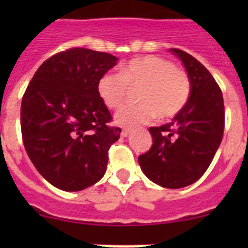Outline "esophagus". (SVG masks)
<instances>
[{
	"instance_id": "obj_1",
	"label": "esophagus",
	"mask_w": 248,
	"mask_h": 248,
	"mask_svg": "<svg viewBox=\"0 0 248 248\" xmlns=\"http://www.w3.org/2000/svg\"><path fill=\"white\" fill-rule=\"evenodd\" d=\"M130 133H131V129H128V128L123 129V131H122V137L126 138V137H128L129 134H130Z\"/></svg>"
}]
</instances>
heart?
Returning a JSON list of instances; mask_svg holds the SVG:
<instances>
[{
    "label": "heart",
    "mask_w": 248,
    "mask_h": 248,
    "mask_svg": "<svg viewBox=\"0 0 248 248\" xmlns=\"http://www.w3.org/2000/svg\"><path fill=\"white\" fill-rule=\"evenodd\" d=\"M129 88H140L138 104L124 105L114 120L123 126L146 124L155 115L169 119L180 113L191 93L189 76L165 58L146 56L131 59L120 68V73L107 72L98 80V94L108 108H118Z\"/></svg>",
    "instance_id": "b5f03b06"
}]
</instances>
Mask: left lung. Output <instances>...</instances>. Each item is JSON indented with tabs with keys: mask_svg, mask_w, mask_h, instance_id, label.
I'll use <instances>...</instances> for the list:
<instances>
[{
	"mask_svg": "<svg viewBox=\"0 0 248 248\" xmlns=\"http://www.w3.org/2000/svg\"><path fill=\"white\" fill-rule=\"evenodd\" d=\"M191 83L190 98L171 123L150 128L153 145L138 161L149 180L168 189L198 181L221 144L225 125L222 92L214 77L184 50L170 48Z\"/></svg>",
	"mask_w": 248,
	"mask_h": 248,
	"instance_id": "1",
	"label": "left lung"
}]
</instances>
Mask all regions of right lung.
I'll use <instances>...</instances> for the list:
<instances>
[{
    "mask_svg": "<svg viewBox=\"0 0 248 248\" xmlns=\"http://www.w3.org/2000/svg\"><path fill=\"white\" fill-rule=\"evenodd\" d=\"M118 63L104 52L71 48L37 69L22 98L26 151L46 180L63 191H80L104 176L109 146L122 129L109 126L98 94L100 77Z\"/></svg>",
    "mask_w": 248,
    "mask_h": 248,
    "instance_id": "1",
    "label": "right lung"
}]
</instances>
